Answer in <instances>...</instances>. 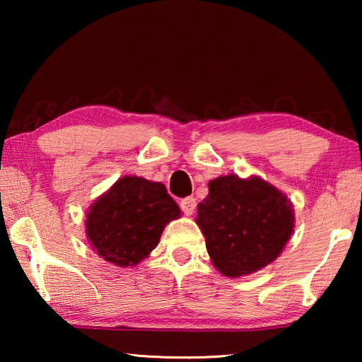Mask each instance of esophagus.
<instances>
[{
	"instance_id": "esophagus-1",
	"label": "esophagus",
	"mask_w": 362,
	"mask_h": 362,
	"mask_svg": "<svg viewBox=\"0 0 362 362\" xmlns=\"http://www.w3.org/2000/svg\"><path fill=\"white\" fill-rule=\"evenodd\" d=\"M180 207H182V211L185 212V216H192V214L194 212V207H196V199L192 198V196H189V198L182 199Z\"/></svg>"
}]
</instances>
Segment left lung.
Returning a JSON list of instances; mask_svg holds the SVG:
<instances>
[{"label": "left lung", "instance_id": "1", "mask_svg": "<svg viewBox=\"0 0 362 362\" xmlns=\"http://www.w3.org/2000/svg\"><path fill=\"white\" fill-rule=\"evenodd\" d=\"M196 223L212 265L226 278H240L278 259L291 240L296 216L291 199L272 183L259 175L228 174L209 182Z\"/></svg>", "mask_w": 362, "mask_h": 362}]
</instances>
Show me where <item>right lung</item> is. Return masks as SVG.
<instances>
[{
  "label": "right lung",
  "instance_id": "right-lung-1",
  "mask_svg": "<svg viewBox=\"0 0 362 362\" xmlns=\"http://www.w3.org/2000/svg\"><path fill=\"white\" fill-rule=\"evenodd\" d=\"M182 216L161 182L124 175L86 214V238L103 260L132 268L158 246L169 222Z\"/></svg>",
  "mask_w": 362,
  "mask_h": 362
}]
</instances>
